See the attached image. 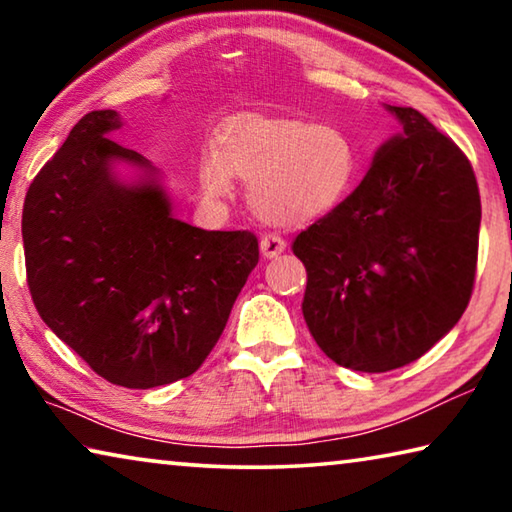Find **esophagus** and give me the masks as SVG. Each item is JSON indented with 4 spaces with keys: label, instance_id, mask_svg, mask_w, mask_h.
I'll list each match as a JSON object with an SVG mask.
<instances>
[{
    "label": "esophagus",
    "instance_id": "1",
    "mask_svg": "<svg viewBox=\"0 0 512 512\" xmlns=\"http://www.w3.org/2000/svg\"><path fill=\"white\" fill-rule=\"evenodd\" d=\"M259 250H262V255L266 259H273L287 250V241L277 235H264L262 241H259Z\"/></svg>",
    "mask_w": 512,
    "mask_h": 512
}]
</instances>
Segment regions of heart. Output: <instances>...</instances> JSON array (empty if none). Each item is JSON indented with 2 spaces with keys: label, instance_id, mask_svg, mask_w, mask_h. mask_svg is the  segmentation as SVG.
Instances as JSON below:
<instances>
[{
  "label": "heart",
  "instance_id": "heart-1",
  "mask_svg": "<svg viewBox=\"0 0 512 512\" xmlns=\"http://www.w3.org/2000/svg\"><path fill=\"white\" fill-rule=\"evenodd\" d=\"M359 153L339 126L291 117L241 115L221 126L203 153L198 180L207 198L232 194V178L248 183L253 212L273 225H309L348 201Z\"/></svg>",
  "mask_w": 512,
  "mask_h": 512
}]
</instances>
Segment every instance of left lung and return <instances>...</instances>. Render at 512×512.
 Listing matches in <instances>:
<instances>
[{
    "mask_svg": "<svg viewBox=\"0 0 512 512\" xmlns=\"http://www.w3.org/2000/svg\"><path fill=\"white\" fill-rule=\"evenodd\" d=\"M339 210L293 241L307 268L302 316L329 359L386 372L420 359L472 296L481 198L458 146L413 108Z\"/></svg>",
    "mask_w": 512,
    "mask_h": 512,
    "instance_id": "left-lung-1",
    "label": "left lung"
}]
</instances>
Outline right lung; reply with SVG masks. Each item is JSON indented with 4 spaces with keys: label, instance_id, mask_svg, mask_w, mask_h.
<instances>
[{
    "label": "right lung",
    "instance_id": "obj_1",
    "mask_svg": "<svg viewBox=\"0 0 512 512\" xmlns=\"http://www.w3.org/2000/svg\"><path fill=\"white\" fill-rule=\"evenodd\" d=\"M92 110L24 198L29 291L60 341L110 384L164 386L198 370L259 262L250 232L173 216L164 176Z\"/></svg>",
    "mask_w": 512,
    "mask_h": 512
}]
</instances>
